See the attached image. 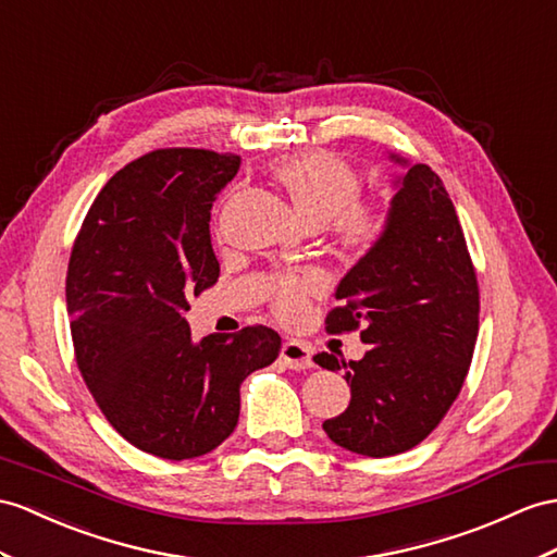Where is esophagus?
<instances>
[{"instance_id":"1","label":"esophagus","mask_w":557,"mask_h":557,"mask_svg":"<svg viewBox=\"0 0 557 557\" xmlns=\"http://www.w3.org/2000/svg\"><path fill=\"white\" fill-rule=\"evenodd\" d=\"M281 359H283V363L288 366V369H293V371H302V369H309L311 363V349H309V345H305V343H300V341H288V343H283V347H281Z\"/></svg>"}]
</instances>
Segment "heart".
I'll return each mask as SVG.
<instances>
[{"label": "heart", "instance_id": "obj_1", "mask_svg": "<svg viewBox=\"0 0 557 557\" xmlns=\"http://www.w3.org/2000/svg\"><path fill=\"white\" fill-rule=\"evenodd\" d=\"M274 180L309 224H329L335 240L349 250H373L389 234L392 208L381 198L359 196L361 174L341 156L311 151L286 158L274 168ZM321 288L319 274L283 276L274 290L276 314L297 319Z\"/></svg>", "mask_w": 557, "mask_h": 557}]
</instances>
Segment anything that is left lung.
I'll use <instances>...</instances> for the list:
<instances>
[{"label": "left lung", "instance_id": "8db88e82", "mask_svg": "<svg viewBox=\"0 0 557 557\" xmlns=\"http://www.w3.org/2000/svg\"><path fill=\"white\" fill-rule=\"evenodd\" d=\"M399 160V158H397ZM329 333L361 331V361L321 351L345 371L351 399L323 423L347 451L385 458L413 449L451 409L480 331V286L463 228L440 176L413 165L392 198V226L341 281Z\"/></svg>", "mask_w": 557, "mask_h": 557}]
</instances>
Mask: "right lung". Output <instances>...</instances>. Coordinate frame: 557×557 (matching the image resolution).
Segmentation results:
<instances>
[{
  "label": "right lung",
  "mask_w": 557,
  "mask_h": 557,
  "mask_svg": "<svg viewBox=\"0 0 557 557\" xmlns=\"http://www.w3.org/2000/svg\"><path fill=\"white\" fill-rule=\"evenodd\" d=\"M238 165L206 148L132 160L94 198L71 250L77 369L108 423L158 458L216 449L238 423L240 383L281 351L267 325L194 343L184 319L188 300L220 278L210 210Z\"/></svg>",
  "instance_id": "obj_1"
}]
</instances>
